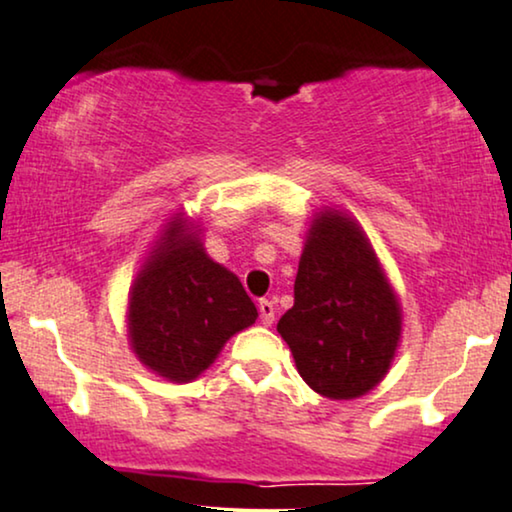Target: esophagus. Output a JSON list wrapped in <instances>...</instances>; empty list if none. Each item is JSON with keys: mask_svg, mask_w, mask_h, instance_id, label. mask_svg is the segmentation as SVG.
I'll use <instances>...</instances> for the list:
<instances>
[{"mask_svg": "<svg viewBox=\"0 0 512 512\" xmlns=\"http://www.w3.org/2000/svg\"><path fill=\"white\" fill-rule=\"evenodd\" d=\"M258 313H261V322L265 327H270V324L275 322V305H272L268 298H263V301L258 303Z\"/></svg>", "mask_w": 512, "mask_h": 512, "instance_id": "obj_1", "label": "esophagus"}]
</instances>
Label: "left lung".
Instances as JSON below:
<instances>
[{"label":"left lung","instance_id":"1","mask_svg":"<svg viewBox=\"0 0 512 512\" xmlns=\"http://www.w3.org/2000/svg\"><path fill=\"white\" fill-rule=\"evenodd\" d=\"M277 331L298 374L329 400L367 395L388 374L402 338V308L367 232L343 209L315 211Z\"/></svg>","mask_w":512,"mask_h":512}]
</instances>
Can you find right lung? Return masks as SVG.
I'll list each match as a JSON object with an SVG mask.
<instances>
[{"label": "right lung", "mask_w": 512, "mask_h": 512, "mask_svg": "<svg viewBox=\"0 0 512 512\" xmlns=\"http://www.w3.org/2000/svg\"><path fill=\"white\" fill-rule=\"evenodd\" d=\"M197 223L185 211L164 223L126 303L131 350L171 383L202 376L223 345L258 317L240 277L207 254Z\"/></svg>", "instance_id": "1"}]
</instances>
